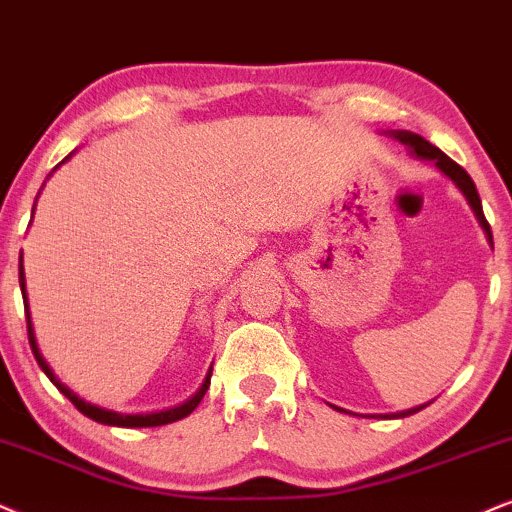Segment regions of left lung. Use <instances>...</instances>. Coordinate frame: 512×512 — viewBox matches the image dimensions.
Listing matches in <instances>:
<instances>
[{"mask_svg": "<svg viewBox=\"0 0 512 512\" xmlns=\"http://www.w3.org/2000/svg\"><path fill=\"white\" fill-rule=\"evenodd\" d=\"M383 134H390L392 139H397L399 144H404L406 148H409V153L413 155V158H418V160H430V163H435V167H437L439 172L444 174V177H449L451 181H454L456 189L463 193L465 200H468V205H470L472 215H475V219H477V224L482 226L484 236H487V243L491 245V248H494V238H491L489 222H487V219H484V212H482L480 193H477L475 181L470 179V174L465 172L461 165H456L454 160L449 158V155H444L442 151H439L437 146H432L430 141H425L423 137H420V134H413V132H409V129H387V132H383ZM428 404H432V401H428ZM428 404L413 406V409H409V411L385 413V416H380V418H406V416H411V413L423 411ZM338 411H342V409H338Z\"/></svg>", "mask_w": 512, "mask_h": 512, "instance_id": "1", "label": "left lung"}]
</instances>
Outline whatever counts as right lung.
Segmentation results:
<instances>
[{
  "label": "right lung",
  "mask_w": 512,
  "mask_h": 512,
  "mask_svg": "<svg viewBox=\"0 0 512 512\" xmlns=\"http://www.w3.org/2000/svg\"><path fill=\"white\" fill-rule=\"evenodd\" d=\"M75 153V151H73ZM73 153L66 155V158L58 163L54 170H58L66 160L73 158ZM51 177V174H49ZM47 177V179H49ZM35 205H37V198H35ZM35 205H32V215H35ZM18 281H21V293H23V304H25V319H28V340H30V347H32V354H35L37 364H40V368L44 373H47V378L51 380L58 387V392L66 394V397L73 401L75 409L84 413L87 418L96 420V423L101 425H115V428H158V425H167V423H174V420H181L186 418L189 413H193V409L200 404V399L205 397V392H208L210 387V378H212V366L208 375H205L203 385L198 387V392L193 394L191 399H186L184 404L174 406V409H165V411H151V413H118V411H111V409H103V406H96L92 404V401H84L82 397H77V394L70 390L68 385H63L61 380L56 378L54 371H51L47 359L42 357L40 347H37V340H35V328H32V319H30V304H28V290H25V269H23V252H21V260H18Z\"/></svg>",
  "instance_id": "right-lung-1"
}]
</instances>
